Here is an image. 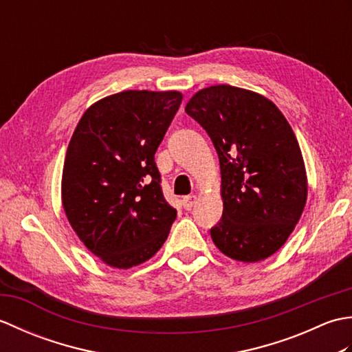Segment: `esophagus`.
Listing matches in <instances>:
<instances>
[{"label": "esophagus", "instance_id": "obj_1", "mask_svg": "<svg viewBox=\"0 0 352 352\" xmlns=\"http://www.w3.org/2000/svg\"><path fill=\"white\" fill-rule=\"evenodd\" d=\"M197 203V197L195 195H189V197H184L183 198V207L186 208V210H190V208L195 206Z\"/></svg>", "mask_w": 352, "mask_h": 352}]
</instances>
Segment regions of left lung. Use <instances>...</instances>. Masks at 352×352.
<instances>
[{"label": "left lung", "instance_id": "8db88e82", "mask_svg": "<svg viewBox=\"0 0 352 352\" xmlns=\"http://www.w3.org/2000/svg\"><path fill=\"white\" fill-rule=\"evenodd\" d=\"M186 113L219 157L223 212L210 228L214 245L245 263L272 256L307 201L302 154L286 118L265 96L228 85L193 95Z\"/></svg>", "mask_w": 352, "mask_h": 352}]
</instances>
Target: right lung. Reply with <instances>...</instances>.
Masks as SVG:
<instances>
[{
  "label": "right lung",
  "mask_w": 352,
  "mask_h": 352,
  "mask_svg": "<svg viewBox=\"0 0 352 352\" xmlns=\"http://www.w3.org/2000/svg\"><path fill=\"white\" fill-rule=\"evenodd\" d=\"M182 100L175 91L110 95L85 111L72 134L63 208L80 241L109 266L129 269L151 258L177 218L154 154Z\"/></svg>",
  "instance_id": "add662e5"
}]
</instances>
